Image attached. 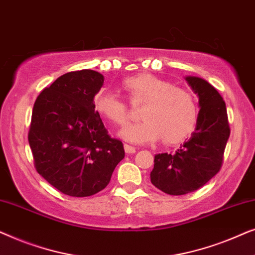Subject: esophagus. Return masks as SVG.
I'll list each match as a JSON object with an SVG mask.
<instances>
[{"mask_svg": "<svg viewBox=\"0 0 255 255\" xmlns=\"http://www.w3.org/2000/svg\"><path fill=\"white\" fill-rule=\"evenodd\" d=\"M124 149L128 154H133V153H135V147L128 144H124Z\"/></svg>", "mask_w": 255, "mask_h": 255, "instance_id": "esophagus-1", "label": "esophagus"}]
</instances>
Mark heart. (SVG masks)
<instances>
[{
    "label": "heart",
    "instance_id": "heart-1",
    "mask_svg": "<svg viewBox=\"0 0 255 255\" xmlns=\"http://www.w3.org/2000/svg\"><path fill=\"white\" fill-rule=\"evenodd\" d=\"M122 88L133 106H141L144 121L128 124L121 137L135 144L153 142L162 138L167 145L179 144L189 137L197 123L198 109L194 94L168 80L142 73L123 80ZM96 113L115 125L128 120L127 103L117 94L101 89L93 99Z\"/></svg>",
    "mask_w": 255,
    "mask_h": 255
}]
</instances>
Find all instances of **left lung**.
Returning <instances> with one entry per match:
<instances>
[{"instance_id":"8db88e82","label":"left lung","mask_w":255,"mask_h":255,"mask_svg":"<svg viewBox=\"0 0 255 255\" xmlns=\"http://www.w3.org/2000/svg\"><path fill=\"white\" fill-rule=\"evenodd\" d=\"M186 80L200 99L196 128L175 152L156 154L151 172L153 186L174 196L200 189L221 170L230 137L221 94L203 79L188 76Z\"/></svg>"}]
</instances>
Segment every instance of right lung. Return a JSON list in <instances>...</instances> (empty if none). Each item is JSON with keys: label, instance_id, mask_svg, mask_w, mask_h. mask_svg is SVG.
Segmentation results:
<instances>
[{"label": "right lung", "instance_id": "right-lung-1", "mask_svg": "<svg viewBox=\"0 0 255 255\" xmlns=\"http://www.w3.org/2000/svg\"><path fill=\"white\" fill-rule=\"evenodd\" d=\"M103 82V75L92 69L66 73L34 102L29 130L34 167L68 196L103 190L124 159L123 142L111 138L93 106Z\"/></svg>", "mask_w": 255, "mask_h": 255}]
</instances>
